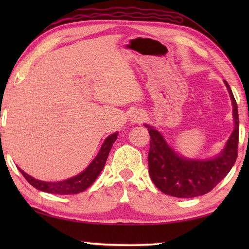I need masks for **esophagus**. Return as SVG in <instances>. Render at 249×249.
<instances>
[{"instance_id": "1", "label": "esophagus", "mask_w": 249, "mask_h": 249, "mask_svg": "<svg viewBox=\"0 0 249 249\" xmlns=\"http://www.w3.org/2000/svg\"><path fill=\"white\" fill-rule=\"evenodd\" d=\"M130 120H132L133 123H141L142 121H144V114L140 111H135L133 115L130 116Z\"/></svg>"}]
</instances>
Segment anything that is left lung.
Listing matches in <instances>:
<instances>
[{
    "label": "left lung",
    "instance_id": "1",
    "mask_svg": "<svg viewBox=\"0 0 249 249\" xmlns=\"http://www.w3.org/2000/svg\"><path fill=\"white\" fill-rule=\"evenodd\" d=\"M233 104L234 130L216 157L200 160L177 154L157 129L145 124L150 135L149 176L160 191L176 197H196L210 192L221 182L237 158L238 109L231 88L224 80Z\"/></svg>",
    "mask_w": 249,
    "mask_h": 249
}]
</instances>
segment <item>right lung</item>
Segmentation results:
<instances>
[{
    "mask_svg": "<svg viewBox=\"0 0 249 249\" xmlns=\"http://www.w3.org/2000/svg\"><path fill=\"white\" fill-rule=\"evenodd\" d=\"M119 133H114L109 135L107 137V140L101 146V149L96 155V157L92 160V162L84 169L81 174L72 177V178L57 181V182H47V181H41L38 179L33 178L32 176L27 175L20 168L18 170L22 172L24 178L26 179L29 183H31L34 188L37 190L47 192V193H53V195H77V193L82 192L87 190L90 185L94 182L98 178L101 171L103 170L107 162V156L109 154L113 144H114Z\"/></svg>",
    "mask_w": 249,
    "mask_h": 249,
    "instance_id": "1",
    "label": "right lung"
}]
</instances>
